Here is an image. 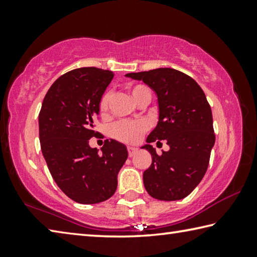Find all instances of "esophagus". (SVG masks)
Returning a JSON list of instances; mask_svg holds the SVG:
<instances>
[{
  "mask_svg": "<svg viewBox=\"0 0 257 257\" xmlns=\"http://www.w3.org/2000/svg\"><path fill=\"white\" fill-rule=\"evenodd\" d=\"M127 151H128V155L130 156V158L137 153V149H135V147H133V146H128Z\"/></svg>",
  "mask_w": 257,
  "mask_h": 257,
  "instance_id": "obj_1",
  "label": "esophagus"
}]
</instances>
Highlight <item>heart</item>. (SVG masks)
Returning <instances> with one entry per match:
<instances>
[{
  "mask_svg": "<svg viewBox=\"0 0 257 257\" xmlns=\"http://www.w3.org/2000/svg\"><path fill=\"white\" fill-rule=\"evenodd\" d=\"M130 93H132L135 101L138 104H141L144 99L151 98V90L147 86L138 84L130 87ZM112 94L110 90L104 93L99 99L98 110L102 115L107 114L108 107H110ZM149 129V124L145 121H119L113 124L112 127V135L116 139L121 142L128 143V144H135L137 143L141 137L143 136L146 130Z\"/></svg>",
  "mask_w": 257,
  "mask_h": 257,
  "instance_id": "1",
  "label": "heart"
}]
</instances>
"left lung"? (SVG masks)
<instances>
[{"mask_svg": "<svg viewBox=\"0 0 257 257\" xmlns=\"http://www.w3.org/2000/svg\"><path fill=\"white\" fill-rule=\"evenodd\" d=\"M143 80L158 95L159 122L147 143L167 141L168 152L158 155L153 146L143 149L152 155L144 171L145 189L160 201H178L193 191L207 170L215 135L211 106L193 78L171 68L125 75Z\"/></svg>", "mask_w": 257, "mask_h": 257, "instance_id": "1", "label": "left lung"}]
</instances>
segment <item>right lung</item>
Wrapping results in <instances>:
<instances>
[{
	"instance_id": "right-lung-1",
	"label": "right lung",
	"mask_w": 257,
	"mask_h": 257,
	"mask_svg": "<svg viewBox=\"0 0 257 257\" xmlns=\"http://www.w3.org/2000/svg\"><path fill=\"white\" fill-rule=\"evenodd\" d=\"M114 73L95 67L64 73L50 87L38 115L42 153L60 189L72 201L96 204L115 193L118 173L128 158L125 146L106 139L98 153V104Z\"/></svg>"
}]
</instances>
